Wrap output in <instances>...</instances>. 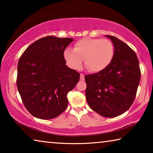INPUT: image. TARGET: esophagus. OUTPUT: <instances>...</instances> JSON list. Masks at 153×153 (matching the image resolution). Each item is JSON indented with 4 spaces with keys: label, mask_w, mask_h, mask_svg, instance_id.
I'll use <instances>...</instances> for the list:
<instances>
[{
    "label": "esophagus",
    "mask_w": 153,
    "mask_h": 153,
    "mask_svg": "<svg viewBox=\"0 0 153 153\" xmlns=\"http://www.w3.org/2000/svg\"><path fill=\"white\" fill-rule=\"evenodd\" d=\"M80 79L82 80V81H84L85 79V77H84V74H80Z\"/></svg>",
    "instance_id": "esophagus-1"
}]
</instances>
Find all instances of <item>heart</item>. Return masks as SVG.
Returning <instances> with one entry per match:
<instances>
[{"instance_id":"1","label":"heart","mask_w":153,"mask_h":153,"mask_svg":"<svg viewBox=\"0 0 153 153\" xmlns=\"http://www.w3.org/2000/svg\"><path fill=\"white\" fill-rule=\"evenodd\" d=\"M114 54V46L109 40L88 38L77 41L74 49L66 48L63 57L71 69L81 68L84 59L85 66L90 71L98 73L108 67Z\"/></svg>"}]
</instances>
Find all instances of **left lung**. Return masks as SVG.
<instances>
[{
	"label": "left lung",
	"mask_w": 153,
	"mask_h": 153,
	"mask_svg": "<svg viewBox=\"0 0 153 153\" xmlns=\"http://www.w3.org/2000/svg\"><path fill=\"white\" fill-rule=\"evenodd\" d=\"M114 45V57L105 70L85 76L86 98L102 117H115L128 110L135 99L140 69L135 52L123 41L105 35Z\"/></svg>",
	"instance_id": "8db88e82"
}]
</instances>
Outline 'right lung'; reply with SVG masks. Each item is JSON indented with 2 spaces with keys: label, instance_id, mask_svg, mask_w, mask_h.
<instances>
[{
  "label": "right lung",
  "instance_id": "add662e5",
  "mask_svg": "<svg viewBox=\"0 0 153 153\" xmlns=\"http://www.w3.org/2000/svg\"><path fill=\"white\" fill-rule=\"evenodd\" d=\"M73 38L46 36L28 46L17 65V86L30 114L41 120L56 117L68 105L67 93L80 74L69 68L64 51Z\"/></svg>",
  "mask_w": 153,
  "mask_h": 153
}]
</instances>
